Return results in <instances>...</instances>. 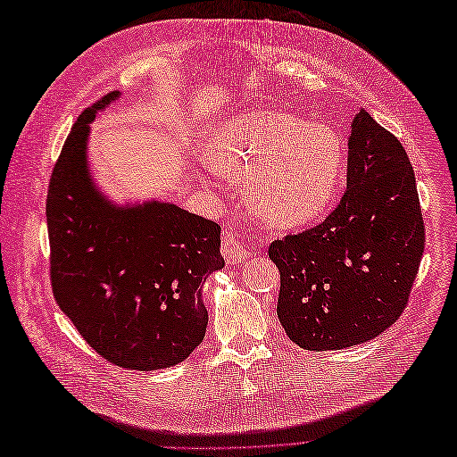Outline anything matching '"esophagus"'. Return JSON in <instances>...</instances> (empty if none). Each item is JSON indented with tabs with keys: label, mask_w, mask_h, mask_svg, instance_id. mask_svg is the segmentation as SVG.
I'll return each mask as SVG.
<instances>
[{
	"label": "esophagus",
	"mask_w": 457,
	"mask_h": 457,
	"mask_svg": "<svg viewBox=\"0 0 457 457\" xmlns=\"http://www.w3.org/2000/svg\"><path fill=\"white\" fill-rule=\"evenodd\" d=\"M223 255L227 259L228 265H240V262H244L247 257H250L253 253V250L250 245H245L240 238L238 234L234 232L232 228H225L223 232Z\"/></svg>",
	"instance_id": "34e87169"
}]
</instances>
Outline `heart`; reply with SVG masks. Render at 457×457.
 <instances>
[{
	"label": "heart",
	"mask_w": 457,
	"mask_h": 457,
	"mask_svg": "<svg viewBox=\"0 0 457 457\" xmlns=\"http://www.w3.org/2000/svg\"><path fill=\"white\" fill-rule=\"evenodd\" d=\"M207 165L250 183L253 210L274 225L294 227L322 215L345 173L336 129L282 110L238 114L207 139Z\"/></svg>",
	"instance_id": "b5f03b06"
}]
</instances>
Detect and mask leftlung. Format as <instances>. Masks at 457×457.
I'll list each match as a JSON object with an SVG mask.
<instances>
[{
	"label": "left lung",
	"mask_w": 457,
	"mask_h": 457,
	"mask_svg": "<svg viewBox=\"0 0 457 457\" xmlns=\"http://www.w3.org/2000/svg\"><path fill=\"white\" fill-rule=\"evenodd\" d=\"M425 225L410 158L364 108L351 123L347 190L320 225L269 245L280 270L278 320L307 351L378 337L416 280Z\"/></svg>",
	"instance_id": "1"
}]
</instances>
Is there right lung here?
Returning a JSON list of instances; mask_svg holds the SVG:
<instances>
[{"instance_id":"obj_1","label":"right lung","mask_w":457,"mask_h":457,"mask_svg":"<svg viewBox=\"0 0 457 457\" xmlns=\"http://www.w3.org/2000/svg\"><path fill=\"white\" fill-rule=\"evenodd\" d=\"M118 91L79 114L47 192L51 286L61 311L104 361L128 370L183 362L205 336L202 286L225 267L220 227L175 204L116 205L91 181L89 123Z\"/></svg>"}]
</instances>
